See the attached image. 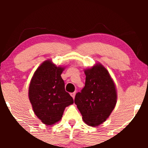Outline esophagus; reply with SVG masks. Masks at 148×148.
Returning <instances> with one entry per match:
<instances>
[{
	"instance_id": "1",
	"label": "esophagus",
	"mask_w": 148,
	"mask_h": 148,
	"mask_svg": "<svg viewBox=\"0 0 148 148\" xmlns=\"http://www.w3.org/2000/svg\"><path fill=\"white\" fill-rule=\"evenodd\" d=\"M71 96L72 97L73 99H74V97H75V95H76V92H72L71 93Z\"/></svg>"
}]
</instances>
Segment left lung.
<instances>
[{"mask_svg": "<svg viewBox=\"0 0 148 148\" xmlns=\"http://www.w3.org/2000/svg\"><path fill=\"white\" fill-rule=\"evenodd\" d=\"M84 88L76 94L74 103L84 121L95 127L106 121L117 101L115 86L109 73L101 64L85 70Z\"/></svg>", "mask_w": 148, "mask_h": 148, "instance_id": "left-lung-1", "label": "left lung"}]
</instances>
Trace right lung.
Returning a JSON list of instances; mask_svg holds the SVG:
<instances>
[{"mask_svg": "<svg viewBox=\"0 0 148 148\" xmlns=\"http://www.w3.org/2000/svg\"><path fill=\"white\" fill-rule=\"evenodd\" d=\"M63 70L50 60H46L37 69L30 81L28 95L33 111L47 125L60 120L65 107L74 103L64 90V82L60 76Z\"/></svg>", "mask_w": 148, "mask_h": 148, "instance_id": "add662e5", "label": "right lung"}]
</instances>
